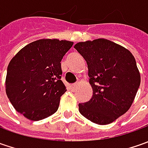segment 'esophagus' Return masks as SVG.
I'll list each match as a JSON object with an SVG mask.
<instances>
[{"label":"esophagus","mask_w":148,"mask_h":148,"mask_svg":"<svg viewBox=\"0 0 148 148\" xmlns=\"http://www.w3.org/2000/svg\"><path fill=\"white\" fill-rule=\"evenodd\" d=\"M77 86H78V84H77V83H73V84L71 85V87H72L73 89H75L76 87H77Z\"/></svg>","instance_id":"34e87169"}]
</instances>
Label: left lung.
<instances>
[{
	"mask_svg": "<svg viewBox=\"0 0 148 148\" xmlns=\"http://www.w3.org/2000/svg\"><path fill=\"white\" fill-rule=\"evenodd\" d=\"M86 60L93 95L79 104V111L91 122L105 125L125 114L134 102L141 77L128 49L105 38L77 43Z\"/></svg>",
	"mask_w": 148,
	"mask_h": 148,
	"instance_id": "obj_1",
	"label": "left lung"
}]
</instances>
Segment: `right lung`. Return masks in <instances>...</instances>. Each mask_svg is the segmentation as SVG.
<instances>
[{
    "label": "right lung",
    "mask_w": 148,
    "mask_h": 148,
    "mask_svg": "<svg viewBox=\"0 0 148 148\" xmlns=\"http://www.w3.org/2000/svg\"><path fill=\"white\" fill-rule=\"evenodd\" d=\"M73 45L58 39L29 43L9 63L5 91L10 103L27 119L38 121L58 110L66 91L61 81V61Z\"/></svg>",
    "instance_id": "1"
}]
</instances>
